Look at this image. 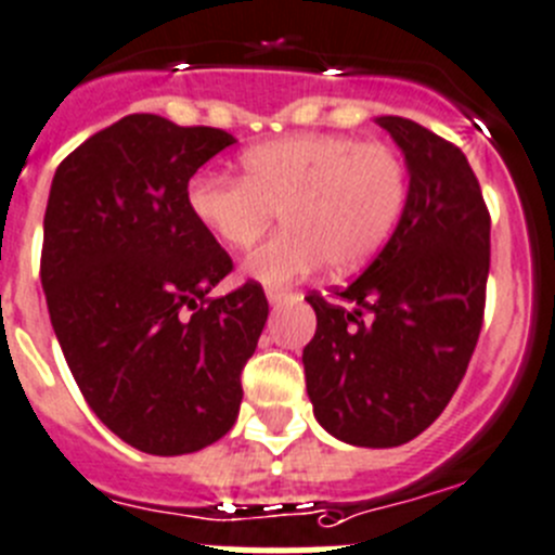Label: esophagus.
I'll use <instances>...</instances> for the list:
<instances>
[{"label":"esophagus","instance_id":"esophagus-1","mask_svg":"<svg viewBox=\"0 0 555 555\" xmlns=\"http://www.w3.org/2000/svg\"><path fill=\"white\" fill-rule=\"evenodd\" d=\"M288 297H292V294H288L286 288H269V292H267V299H269V305H272V308L283 305Z\"/></svg>","mask_w":555,"mask_h":555}]
</instances>
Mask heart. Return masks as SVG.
Listing matches in <instances>:
<instances>
[{"instance_id": "heart-1", "label": "heart", "mask_w": 555, "mask_h": 555, "mask_svg": "<svg viewBox=\"0 0 555 555\" xmlns=\"http://www.w3.org/2000/svg\"><path fill=\"white\" fill-rule=\"evenodd\" d=\"M242 179L198 173L184 202L229 250L250 247L274 212L283 229L250 253L242 274L261 286H288L321 263L348 272L387 242L405 204V168L378 141L302 133L250 146Z\"/></svg>"}]
</instances>
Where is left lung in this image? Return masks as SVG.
Returning <instances> with one entry per match:
<instances>
[{
    "label": "left lung",
    "instance_id": "left-lung-1",
    "mask_svg": "<svg viewBox=\"0 0 555 555\" xmlns=\"http://www.w3.org/2000/svg\"><path fill=\"white\" fill-rule=\"evenodd\" d=\"M400 146L409 193L371 267L310 294L305 382L319 425L353 447H400L439 420L482 330L490 215L466 155L403 116L376 119Z\"/></svg>",
    "mask_w": 555,
    "mask_h": 555
}]
</instances>
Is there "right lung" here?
I'll return each instance as SVG.
<instances>
[{
    "mask_svg": "<svg viewBox=\"0 0 555 555\" xmlns=\"http://www.w3.org/2000/svg\"><path fill=\"white\" fill-rule=\"evenodd\" d=\"M234 144L130 114L60 163L43 220L51 326L98 420L146 455L223 439L269 305L258 283L207 294L231 258L190 215L188 182Z\"/></svg>",
    "mask_w": 555,
    "mask_h": 555,
    "instance_id": "obj_1",
    "label": "right lung"
}]
</instances>
